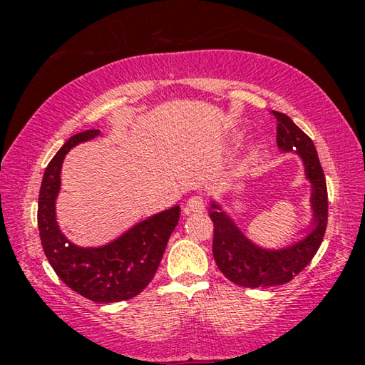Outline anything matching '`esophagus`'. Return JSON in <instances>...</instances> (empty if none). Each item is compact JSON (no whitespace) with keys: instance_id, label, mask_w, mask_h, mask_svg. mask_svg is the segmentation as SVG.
Returning a JSON list of instances; mask_svg holds the SVG:
<instances>
[{"instance_id":"1","label":"esophagus","mask_w":365,"mask_h":365,"mask_svg":"<svg viewBox=\"0 0 365 365\" xmlns=\"http://www.w3.org/2000/svg\"><path fill=\"white\" fill-rule=\"evenodd\" d=\"M205 211V200L201 196H191L188 197L187 206H185V214L193 212H202Z\"/></svg>"}]
</instances>
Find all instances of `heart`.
Segmentation results:
<instances>
[{"label": "heart", "instance_id": "1", "mask_svg": "<svg viewBox=\"0 0 365 365\" xmlns=\"http://www.w3.org/2000/svg\"><path fill=\"white\" fill-rule=\"evenodd\" d=\"M240 137H242V133H240V132H237V133H235V135H233V138H235V140H238ZM257 153H259V146H257V145H251V148H250V151H248V154H250V158H255Z\"/></svg>", "mask_w": 365, "mask_h": 365}]
</instances>
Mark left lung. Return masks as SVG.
<instances>
[{"label":"left lung","mask_w":365,"mask_h":365,"mask_svg":"<svg viewBox=\"0 0 365 365\" xmlns=\"http://www.w3.org/2000/svg\"><path fill=\"white\" fill-rule=\"evenodd\" d=\"M272 114L277 119V146L280 153L298 154L304 165L306 180L311 183V230L304 238L283 248H262L246 237L217 201L211 200L209 217L214 222L215 264L228 280L246 288L283 285L298 275L322 243L329 217L325 175L316 146L288 115L277 110H272Z\"/></svg>","instance_id":"obj_1"}]
</instances>
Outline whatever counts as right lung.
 I'll use <instances>...</instances> for the list:
<instances>
[{
    "label": "right lung",
    "instance_id": "obj_1",
    "mask_svg": "<svg viewBox=\"0 0 365 365\" xmlns=\"http://www.w3.org/2000/svg\"><path fill=\"white\" fill-rule=\"evenodd\" d=\"M96 137L101 130L73 135L48 164L38 196V230L48 262L67 287L95 302H117L137 296L151 282L178 224L180 206L137 222L106 245L85 248L72 243L56 217L61 169L73 146Z\"/></svg>",
    "mask_w": 365,
    "mask_h": 365
}]
</instances>
